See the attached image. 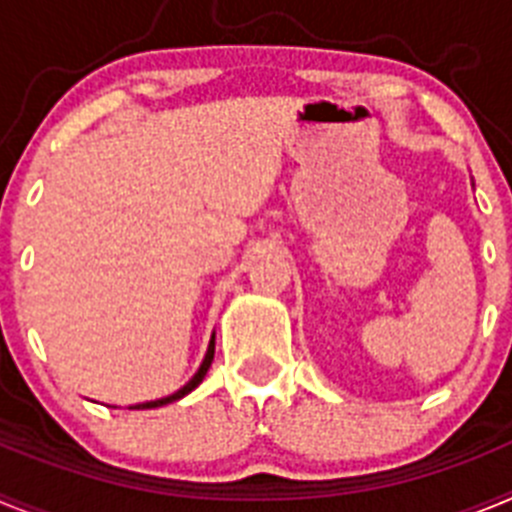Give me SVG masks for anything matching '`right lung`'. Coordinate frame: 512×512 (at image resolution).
Instances as JSON below:
<instances>
[{
  "label": "right lung",
  "instance_id": "obj_1",
  "mask_svg": "<svg viewBox=\"0 0 512 512\" xmlns=\"http://www.w3.org/2000/svg\"><path fill=\"white\" fill-rule=\"evenodd\" d=\"M212 359H215V333L210 336V343H207V351H205V359H202L200 369L194 372V377L189 379L184 387H179L176 392H171V395L166 397H158V400H148V402H138V405H130L133 410H151V408H164V405H169V402H176V400H182V397H187L189 392L194 390V387H200V382L205 379L207 369H210Z\"/></svg>",
  "mask_w": 512,
  "mask_h": 512
}]
</instances>
